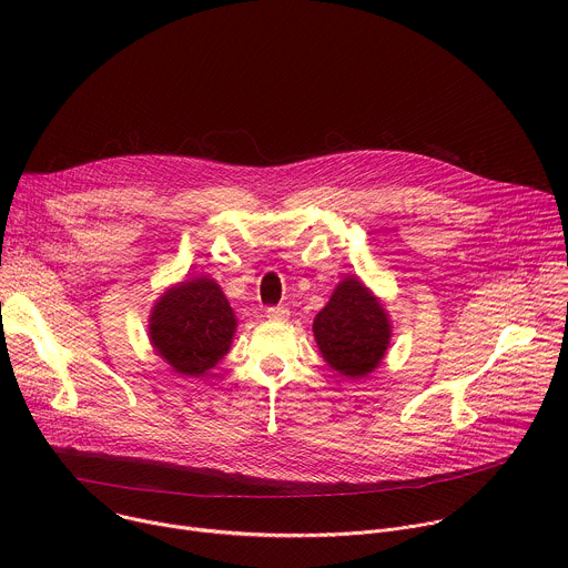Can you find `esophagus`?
<instances>
[{
  "instance_id": "obj_1",
  "label": "esophagus",
  "mask_w": 568,
  "mask_h": 568,
  "mask_svg": "<svg viewBox=\"0 0 568 568\" xmlns=\"http://www.w3.org/2000/svg\"><path fill=\"white\" fill-rule=\"evenodd\" d=\"M265 314H267V318H272V321H287L290 310H287L285 305H272V307L265 310Z\"/></svg>"
}]
</instances>
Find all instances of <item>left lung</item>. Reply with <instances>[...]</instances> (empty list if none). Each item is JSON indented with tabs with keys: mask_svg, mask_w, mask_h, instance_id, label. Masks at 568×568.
Wrapping results in <instances>:
<instances>
[{
	"mask_svg": "<svg viewBox=\"0 0 568 568\" xmlns=\"http://www.w3.org/2000/svg\"><path fill=\"white\" fill-rule=\"evenodd\" d=\"M312 331L323 359L348 377L371 373L390 339L384 307L357 278L339 283L328 305L316 314Z\"/></svg>",
	"mask_w": 568,
	"mask_h": 568,
	"instance_id": "8db88e82",
	"label": "left lung"
}]
</instances>
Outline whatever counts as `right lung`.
Returning a JSON list of instances; mask_svg holds the SVG:
<instances>
[{
	"label": "right lung",
	"instance_id": "obj_1",
	"mask_svg": "<svg viewBox=\"0 0 568 568\" xmlns=\"http://www.w3.org/2000/svg\"><path fill=\"white\" fill-rule=\"evenodd\" d=\"M233 333V310L206 276L171 287L150 316L152 346L186 377L206 375L226 355Z\"/></svg>",
	"mask_w": 568,
	"mask_h": 568
}]
</instances>
